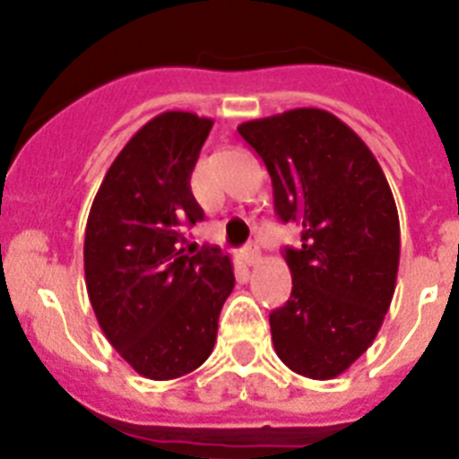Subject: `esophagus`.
<instances>
[{
	"label": "esophagus",
	"mask_w": 459,
	"mask_h": 459,
	"mask_svg": "<svg viewBox=\"0 0 459 459\" xmlns=\"http://www.w3.org/2000/svg\"><path fill=\"white\" fill-rule=\"evenodd\" d=\"M258 258H260V249L255 245H249V247H245V249H242V260H245V265H255V263H258Z\"/></svg>",
	"instance_id": "1"
}]
</instances>
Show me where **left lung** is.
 Masks as SVG:
<instances>
[{
    "instance_id": "1",
    "label": "left lung",
    "mask_w": 459,
    "mask_h": 459,
    "mask_svg": "<svg viewBox=\"0 0 459 459\" xmlns=\"http://www.w3.org/2000/svg\"><path fill=\"white\" fill-rule=\"evenodd\" d=\"M274 187L281 221L301 229L286 249L290 299L270 313L288 368L333 379L373 345L400 263V221L386 176L357 132L316 107L238 126Z\"/></svg>"
}]
</instances>
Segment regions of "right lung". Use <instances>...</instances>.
I'll list each match as a JSON object with an SVG mask.
<instances>
[{"instance_id":"1","label":"right lung","mask_w":459,"mask_h":459,"mask_svg":"<svg viewBox=\"0 0 459 459\" xmlns=\"http://www.w3.org/2000/svg\"><path fill=\"white\" fill-rule=\"evenodd\" d=\"M212 118L164 111L123 146L84 235V276L102 333L148 379H176L210 357L235 286L230 255L185 249L204 220L192 171Z\"/></svg>"}]
</instances>
